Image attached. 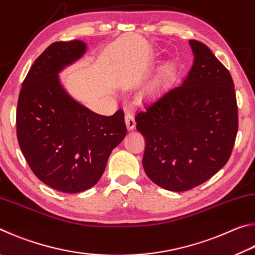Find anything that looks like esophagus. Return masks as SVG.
<instances>
[{
  "mask_svg": "<svg viewBox=\"0 0 255 255\" xmlns=\"http://www.w3.org/2000/svg\"><path fill=\"white\" fill-rule=\"evenodd\" d=\"M125 123H126V126L129 130H132L135 128V117L130 112H126V114H125Z\"/></svg>",
  "mask_w": 255,
  "mask_h": 255,
  "instance_id": "obj_1",
  "label": "esophagus"
}]
</instances>
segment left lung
<instances>
[{"label":"left lung","instance_id":"left-lung-1","mask_svg":"<svg viewBox=\"0 0 255 255\" xmlns=\"http://www.w3.org/2000/svg\"><path fill=\"white\" fill-rule=\"evenodd\" d=\"M194 63L183 83L137 113L145 137L143 169L161 188L198 186L228 163L239 129L231 73L204 43L189 40Z\"/></svg>","mask_w":255,"mask_h":255}]
</instances>
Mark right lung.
<instances>
[{
	"mask_svg": "<svg viewBox=\"0 0 255 255\" xmlns=\"http://www.w3.org/2000/svg\"><path fill=\"white\" fill-rule=\"evenodd\" d=\"M85 51L79 40L50 44L32 64L17 100L16 136L23 156L41 182L63 193H80L98 183L127 133L123 109L98 115L60 85L58 73Z\"/></svg>",
	"mask_w": 255,
	"mask_h": 255,
	"instance_id": "obj_1",
	"label": "right lung"
}]
</instances>
